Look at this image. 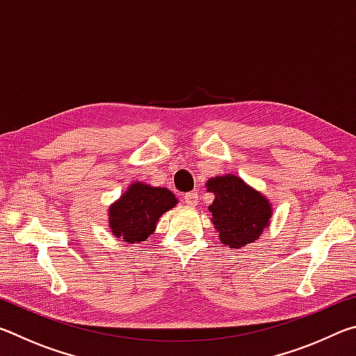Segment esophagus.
<instances>
[{
	"label": "esophagus",
	"instance_id": "1",
	"mask_svg": "<svg viewBox=\"0 0 356 356\" xmlns=\"http://www.w3.org/2000/svg\"><path fill=\"white\" fill-rule=\"evenodd\" d=\"M184 202L188 204V206H196V202H197V193H195V191L186 193V195L184 196Z\"/></svg>",
	"mask_w": 356,
	"mask_h": 356
}]
</instances>
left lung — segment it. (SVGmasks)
Instances as JSON below:
<instances>
[{"label": "left lung", "instance_id": "left-lung-1", "mask_svg": "<svg viewBox=\"0 0 356 356\" xmlns=\"http://www.w3.org/2000/svg\"><path fill=\"white\" fill-rule=\"evenodd\" d=\"M206 186L215 195L209 212L221 243L237 250L257 240L272 216L267 197L234 174L209 179Z\"/></svg>", "mask_w": 356, "mask_h": 356}]
</instances>
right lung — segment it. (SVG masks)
<instances>
[{
    "label": "right lung",
    "instance_id": "add662e5",
    "mask_svg": "<svg viewBox=\"0 0 356 356\" xmlns=\"http://www.w3.org/2000/svg\"><path fill=\"white\" fill-rule=\"evenodd\" d=\"M177 204L168 188L135 182L110 206V229L127 243H141L155 231L156 221Z\"/></svg>",
    "mask_w": 356,
    "mask_h": 356
}]
</instances>
